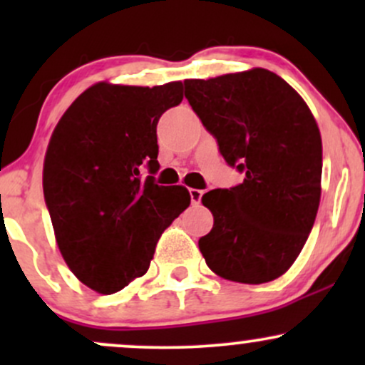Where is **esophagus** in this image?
<instances>
[{
    "label": "esophagus",
    "mask_w": 365,
    "mask_h": 365,
    "mask_svg": "<svg viewBox=\"0 0 365 365\" xmlns=\"http://www.w3.org/2000/svg\"><path fill=\"white\" fill-rule=\"evenodd\" d=\"M188 194H190L192 206H197V204H200V199H202L204 192L199 190V188H190V190H188Z\"/></svg>",
    "instance_id": "obj_1"
}]
</instances>
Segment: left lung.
I'll return each mask as SVG.
<instances>
[{"mask_svg":"<svg viewBox=\"0 0 365 365\" xmlns=\"http://www.w3.org/2000/svg\"><path fill=\"white\" fill-rule=\"evenodd\" d=\"M185 98L244 182L202 195L215 216L199 249L230 282L279 278L307 242L321 199L322 144L311 110L264 68L185 81Z\"/></svg>","mask_w":365,"mask_h":365,"instance_id":"8db88e82","label":"left lung"}]
</instances>
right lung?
<instances>
[{"label": "right lung", "instance_id": "right-lung-1", "mask_svg": "<svg viewBox=\"0 0 365 365\" xmlns=\"http://www.w3.org/2000/svg\"><path fill=\"white\" fill-rule=\"evenodd\" d=\"M182 99V82H101L54 128L43 171L46 207L63 259L92 290L110 295L148 273L161 233L190 204L185 187L154 178L158 121Z\"/></svg>", "mask_w": 365, "mask_h": 365}]
</instances>
